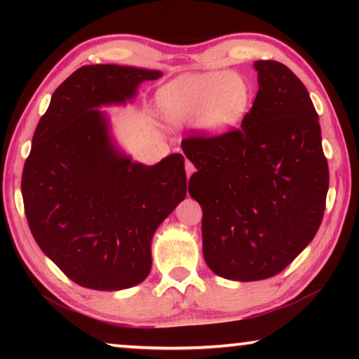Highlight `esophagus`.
<instances>
[{
	"label": "esophagus",
	"instance_id": "esophagus-1",
	"mask_svg": "<svg viewBox=\"0 0 359 359\" xmlns=\"http://www.w3.org/2000/svg\"><path fill=\"white\" fill-rule=\"evenodd\" d=\"M185 171H187V179H190L191 174L194 172V166L191 161H188V160L185 161Z\"/></svg>",
	"mask_w": 359,
	"mask_h": 359
}]
</instances>
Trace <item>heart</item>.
<instances>
[{
    "instance_id": "heart-1",
    "label": "heart",
    "mask_w": 359,
    "mask_h": 359,
    "mask_svg": "<svg viewBox=\"0 0 359 359\" xmlns=\"http://www.w3.org/2000/svg\"><path fill=\"white\" fill-rule=\"evenodd\" d=\"M252 102L250 81L234 71L185 74L156 92L158 114L166 125L177 128L194 120L196 128L209 136L238 128Z\"/></svg>"
}]
</instances>
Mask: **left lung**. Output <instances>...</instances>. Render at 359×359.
Returning <instances> with one entry per match:
<instances>
[{"label": "left lung", "mask_w": 359, "mask_h": 359, "mask_svg": "<svg viewBox=\"0 0 359 359\" xmlns=\"http://www.w3.org/2000/svg\"><path fill=\"white\" fill-rule=\"evenodd\" d=\"M259 90L238 130L193 136L182 150L196 172L205 264L228 280H264L311 244L330 187L318 115L287 66L258 60Z\"/></svg>", "instance_id": "obj_1"}]
</instances>
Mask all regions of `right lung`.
<instances>
[{"label": "right lung", "instance_id": "right-lung-1", "mask_svg": "<svg viewBox=\"0 0 359 359\" xmlns=\"http://www.w3.org/2000/svg\"><path fill=\"white\" fill-rule=\"evenodd\" d=\"M161 71L82 66L52 95L23 166L22 196L34 241L85 288L117 291L144 282L151 239L187 194L180 154L154 166L133 161L111 135L102 106L126 104Z\"/></svg>", "mask_w": 359, "mask_h": 359}]
</instances>
